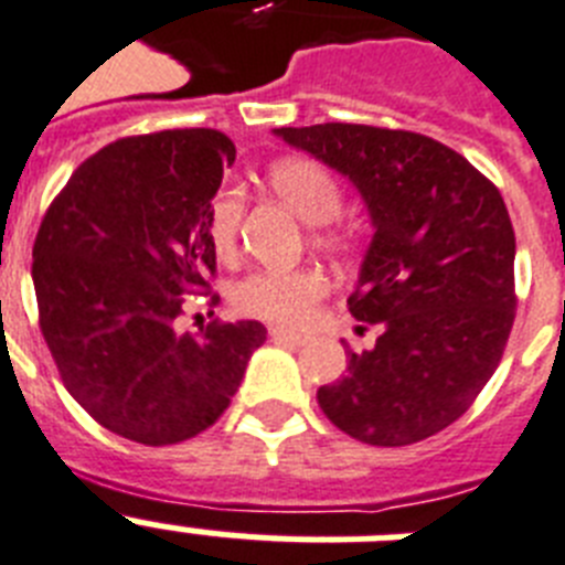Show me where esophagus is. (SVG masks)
<instances>
[{"label":"esophagus","instance_id":"34e87169","mask_svg":"<svg viewBox=\"0 0 565 565\" xmlns=\"http://www.w3.org/2000/svg\"><path fill=\"white\" fill-rule=\"evenodd\" d=\"M269 339L284 341V344H292V348H301V344H307V335L290 333V330H284V327H269Z\"/></svg>","mask_w":565,"mask_h":565}]
</instances>
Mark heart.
Wrapping results in <instances>:
<instances>
[{"mask_svg":"<svg viewBox=\"0 0 565 565\" xmlns=\"http://www.w3.org/2000/svg\"><path fill=\"white\" fill-rule=\"evenodd\" d=\"M269 186L305 224L324 226L341 210V186L333 172L310 158H284L269 166ZM241 226V201L235 192H221L210 210V241L217 255L235 249ZM333 244L335 235H321ZM327 281L319 269H258L235 284L232 301L246 316L284 327L310 321L312 307L324 296Z\"/></svg>","mask_w":565,"mask_h":565,"instance_id":"heart-1","label":"heart"}]
</instances>
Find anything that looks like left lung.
Masks as SVG:
<instances>
[{"instance_id": "obj_1", "label": "left lung", "mask_w": 565, "mask_h": 565, "mask_svg": "<svg viewBox=\"0 0 565 565\" xmlns=\"http://www.w3.org/2000/svg\"><path fill=\"white\" fill-rule=\"evenodd\" d=\"M348 178L371 217L355 321L379 324L371 350L319 387L335 428L399 448L466 414L494 376L514 324V230L500 192L462 154L414 131L353 122L273 129Z\"/></svg>"}]
</instances>
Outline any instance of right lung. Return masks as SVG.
<instances>
[{
	"instance_id": "1",
	"label": "right lung",
	"mask_w": 565,
	"mask_h": 565,
	"mask_svg": "<svg viewBox=\"0 0 565 565\" xmlns=\"http://www.w3.org/2000/svg\"><path fill=\"white\" fill-rule=\"evenodd\" d=\"M232 163L235 146L215 129L117 140L77 166L33 244L60 376L131 443L174 445L215 425L267 339L260 321L178 330L183 296L215 273L210 210Z\"/></svg>"
}]
</instances>
